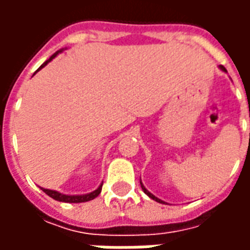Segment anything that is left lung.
I'll return each instance as SVG.
<instances>
[{
	"label": "left lung",
	"mask_w": 250,
	"mask_h": 250,
	"mask_svg": "<svg viewBox=\"0 0 250 250\" xmlns=\"http://www.w3.org/2000/svg\"><path fill=\"white\" fill-rule=\"evenodd\" d=\"M220 68H221V69H222V71H224V72H226L225 66H224V65H220ZM141 186H142V190H143V191H145V193H146L147 195L150 197V198H152V199H154V201H157V202H161V204H165V202H163L162 199H159V198H157L155 195H152V194L150 193V191H148V190H147V188H145V186H143V184H142V182H141Z\"/></svg>",
	"instance_id": "obj_1"
}]
</instances>
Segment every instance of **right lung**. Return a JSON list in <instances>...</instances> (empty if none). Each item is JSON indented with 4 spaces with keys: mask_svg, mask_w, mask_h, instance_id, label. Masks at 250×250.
<instances>
[{
    "mask_svg": "<svg viewBox=\"0 0 250 250\" xmlns=\"http://www.w3.org/2000/svg\"><path fill=\"white\" fill-rule=\"evenodd\" d=\"M62 51H57L56 53H53L48 60H46L42 65L37 69V71H40L41 68H44V66L48 64V62H51V60H53L55 57L59 55ZM36 71V72H37ZM102 186H103V184L100 185L95 191H92V193L89 194H84V195H65V194H62L59 193V191H55V190H49V188H42V191L45 194H48L49 197H52L53 199H56V201H60V202H69V204H79V202H87V201H91V199L96 198L99 194H100V191H102Z\"/></svg>",
    "mask_w": 250,
    "mask_h": 250,
    "instance_id": "add662e5",
    "label": "right lung"
}]
</instances>
